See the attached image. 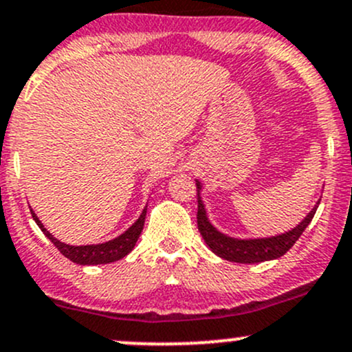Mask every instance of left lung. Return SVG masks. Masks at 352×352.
I'll use <instances>...</instances> for the list:
<instances>
[{
    "instance_id": "8db88e82",
    "label": "left lung",
    "mask_w": 352,
    "mask_h": 352,
    "mask_svg": "<svg viewBox=\"0 0 352 352\" xmlns=\"http://www.w3.org/2000/svg\"><path fill=\"white\" fill-rule=\"evenodd\" d=\"M195 186H197V228L201 231L202 238L209 250L214 254H217L223 260L232 261V263H261V261H270L276 260V258L283 256L295 241L302 236V232L305 231L307 226L312 221L314 214H316L317 207H319L320 201H317V204L314 206V209L307 214L302 219V223H298L295 228H292L290 231H285L282 234L276 236H268V238H232V236L224 234L219 229L216 228L207 217L206 204L201 197L202 192V184L199 180H195Z\"/></svg>"
}]
</instances>
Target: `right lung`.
Here are the masks:
<instances>
[{"mask_svg": "<svg viewBox=\"0 0 352 352\" xmlns=\"http://www.w3.org/2000/svg\"><path fill=\"white\" fill-rule=\"evenodd\" d=\"M30 212H32L33 221H35L36 226L42 229L43 234L54 243V246L64 254L65 258L77 265H106V263H113V261L121 260L124 258L129 251L135 248L136 241H138L140 234L143 231V226H145V217H146V207L142 210L138 219L135 221L123 234L116 236L114 239H109L106 243H99V244H84V246H72V244L62 243L58 241L57 238H54V234H50L49 231L45 229V226L42 224V221L36 217L35 210L30 207Z\"/></svg>", "mask_w": 352, "mask_h": 352, "instance_id": "right-lung-1", "label": "right lung"}]
</instances>
